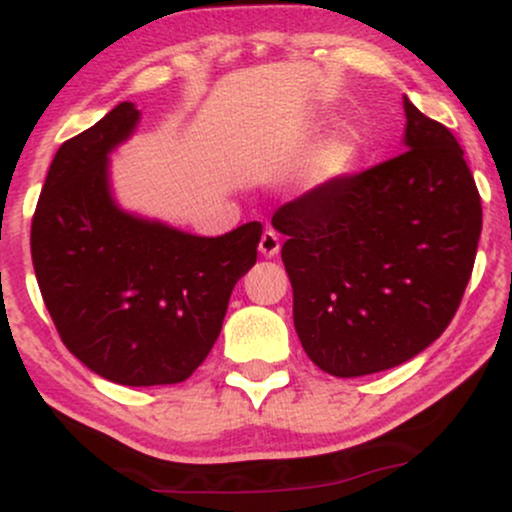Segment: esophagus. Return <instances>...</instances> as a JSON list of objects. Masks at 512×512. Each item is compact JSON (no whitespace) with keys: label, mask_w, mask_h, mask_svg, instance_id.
<instances>
[{"label":"esophagus","mask_w":512,"mask_h":512,"mask_svg":"<svg viewBox=\"0 0 512 512\" xmlns=\"http://www.w3.org/2000/svg\"><path fill=\"white\" fill-rule=\"evenodd\" d=\"M281 250V240H279V233L272 231V228H267V231L262 233L260 238V252L264 257H276Z\"/></svg>","instance_id":"esophagus-1"}]
</instances>
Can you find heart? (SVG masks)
Wrapping results in <instances>:
<instances>
[{
    "mask_svg": "<svg viewBox=\"0 0 512 512\" xmlns=\"http://www.w3.org/2000/svg\"><path fill=\"white\" fill-rule=\"evenodd\" d=\"M346 158H349V146L344 142H334L332 146H327L325 151L317 154L313 161V175L315 178H330V175H334L344 166Z\"/></svg>",
    "mask_w": 512,
    "mask_h": 512,
    "instance_id": "obj_1",
    "label": "heart"
}]
</instances>
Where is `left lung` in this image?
Here are the masks:
<instances>
[{
    "label": "left lung",
    "mask_w": 512,
    "mask_h": 512,
    "mask_svg": "<svg viewBox=\"0 0 512 512\" xmlns=\"http://www.w3.org/2000/svg\"><path fill=\"white\" fill-rule=\"evenodd\" d=\"M402 154L339 175L276 209L305 354L337 378L395 368L460 308L481 236V199L448 127L404 96Z\"/></svg>",
    "instance_id": "left-lung-1"
}]
</instances>
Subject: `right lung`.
<instances>
[{"label": "right lung", "mask_w": 512, "mask_h": 512, "mask_svg": "<svg viewBox=\"0 0 512 512\" xmlns=\"http://www.w3.org/2000/svg\"><path fill=\"white\" fill-rule=\"evenodd\" d=\"M137 125L134 103H120L60 146L31 255L52 322L86 368L117 385H173L219 337L233 286L257 262L262 223L202 238L122 209L108 156Z\"/></svg>", "instance_id": "obj_1"}]
</instances>
